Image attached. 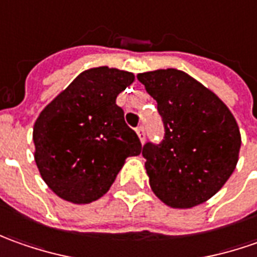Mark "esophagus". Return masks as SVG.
Returning <instances> with one entry per match:
<instances>
[{
    "label": "esophagus",
    "mask_w": 257,
    "mask_h": 257,
    "mask_svg": "<svg viewBox=\"0 0 257 257\" xmlns=\"http://www.w3.org/2000/svg\"><path fill=\"white\" fill-rule=\"evenodd\" d=\"M137 134L138 137H139V139H141V142L144 144V141H145V131H144V126H142V125L137 128Z\"/></svg>",
    "instance_id": "34e87169"
}]
</instances>
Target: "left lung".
<instances>
[{"instance_id":"8db88e82","label":"left lung","mask_w":257,"mask_h":257,"mask_svg":"<svg viewBox=\"0 0 257 257\" xmlns=\"http://www.w3.org/2000/svg\"><path fill=\"white\" fill-rule=\"evenodd\" d=\"M158 103L165 138L142 155L149 185L165 205L189 209L210 199L233 173L240 131L223 101L179 69L138 74Z\"/></svg>"}]
</instances>
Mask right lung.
Returning <instances> with one entry per match:
<instances>
[{
  "label": "right lung",
  "instance_id": "right-lung-1",
  "mask_svg": "<svg viewBox=\"0 0 257 257\" xmlns=\"http://www.w3.org/2000/svg\"><path fill=\"white\" fill-rule=\"evenodd\" d=\"M135 75L98 67L76 76L35 120V164L61 199L91 203L103 196L128 156L142 152L141 141L125 123L116 96Z\"/></svg>",
  "mask_w": 257,
  "mask_h": 257
}]
</instances>
